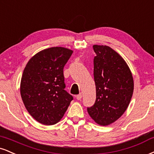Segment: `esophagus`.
<instances>
[{
  "instance_id": "1",
  "label": "esophagus",
  "mask_w": 154,
  "mask_h": 154,
  "mask_svg": "<svg viewBox=\"0 0 154 154\" xmlns=\"http://www.w3.org/2000/svg\"><path fill=\"white\" fill-rule=\"evenodd\" d=\"M82 95L81 93H79V95L76 96V98H77V100H80L82 99Z\"/></svg>"
}]
</instances>
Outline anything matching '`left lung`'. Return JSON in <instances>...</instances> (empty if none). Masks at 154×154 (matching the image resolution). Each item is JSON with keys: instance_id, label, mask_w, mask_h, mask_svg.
<instances>
[{"instance_id": "8db88e82", "label": "left lung", "mask_w": 154, "mask_h": 154, "mask_svg": "<svg viewBox=\"0 0 154 154\" xmlns=\"http://www.w3.org/2000/svg\"><path fill=\"white\" fill-rule=\"evenodd\" d=\"M93 49L96 100L88 112L96 123L105 126L127 110L134 83L130 68L119 54L108 46L94 45Z\"/></svg>"}]
</instances>
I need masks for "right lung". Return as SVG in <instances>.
<instances>
[{
  "instance_id": "add662e5",
  "label": "right lung",
  "mask_w": 154,
  "mask_h": 154,
  "mask_svg": "<svg viewBox=\"0 0 154 154\" xmlns=\"http://www.w3.org/2000/svg\"><path fill=\"white\" fill-rule=\"evenodd\" d=\"M72 53L64 47H51L36 54L26 65L20 92L28 112L38 123H58L73 100L64 90L63 74Z\"/></svg>"
}]
</instances>
